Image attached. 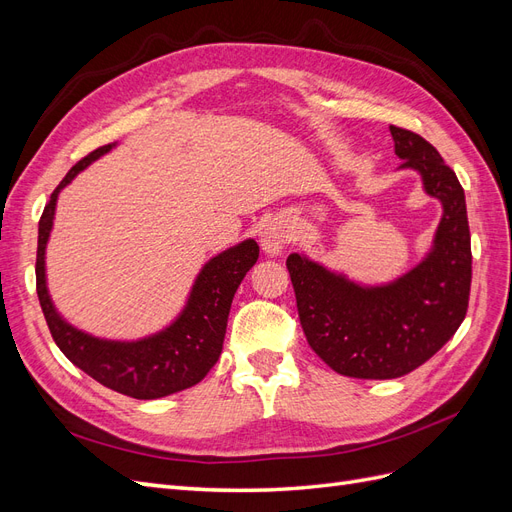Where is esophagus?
<instances>
[{"mask_svg": "<svg viewBox=\"0 0 512 512\" xmlns=\"http://www.w3.org/2000/svg\"><path fill=\"white\" fill-rule=\"evenodd\" d=\"M288 241H290V226L284 220H273L267 224L265 230H262L260 245L267 256H277L284 250V245Z\"/></svg>", "mask_w": 512, "mask_h": 512, "instance_id": "esophagus-1", "label": "esophagus"}]
</instances>
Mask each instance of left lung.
Returning a JSON list of instances; mask_svg holds the SVG:
<instances>
[{
	"instance_id": "left-lung-1",
	"label": "left lung",
	"mask_w": 512,
	"mask_h": 512,
	"mask_svg": "<svg viewBox=\"0 0 512 512\" xmlns=\"http://www.w3.org/2000/svg\"><path fill=\"white\" fill-rule=\"evenodd\" d=\"M399 168L416 170L440 200L442 218L427 256L397 280L356 284L320 262L290 254L286 267L307 344L337 374L391 380L429 361L466 318L472 250L457 175L423 136L391 126Z\"/></svg>"
}]
</instances>
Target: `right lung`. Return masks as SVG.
Here are the masks:
<instances>
[{"instance_id":"obj_1","label":"right lung","mask_w":512,"mask_h":512,"mask_svg":"<svg viewBox=\"0 0 512 512\" xmlns=\"http://www.w3.org/2000/svg\"><path fill=\"white\" fill-rule=\"evenodd\" d=\"M115 145L117 143L104 145L76 162L51 194L38 226L36 290L55 344L76 367L121 395L158 399L190 389L218 363L232 297L245 273L256 265L260 250L254 239H245L205 262L181 314L158 333L134 339V342H117V339L94 337L72 327L57 312L46 288V243L53 230L57 196L81 170L102 158Z\"/></svg>"}]
</instances>
